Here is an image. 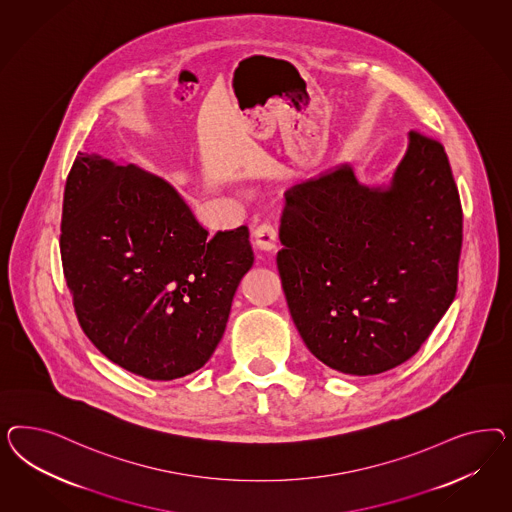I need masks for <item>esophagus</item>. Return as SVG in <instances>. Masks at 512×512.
<instances>
[{"mask_svg":"<svg viewBox=\"0 0 512 512\" xmlns=\"http://www.w3.org/2000/svg\"><path fill=\"white\" fill-rule=\"evenodd\" d=\"M253 246L259 251L274 253L278 249V231L272 225H259L253 231Z\"/></svg>","mask_w":512,"mask_h":512,"instance_id":"1","label":"esophagus"}]
</instances>
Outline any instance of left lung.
<instances>
[{
    "mask_svg": "<svg viewBox=\"0 0 512 512\" xmlns=\"http://www.w3.org/2000/svg\"><path fill=\"white\" fill-rule=\"evenodd\" d=\"M278 270L296 328L328 368L375 375L413 357L458 285L462 204L441 142L409 131L388 186L349 163L289 189Z\"/></svg>",
    "mask_w": 512,
    "mask_h": 512,
    "instance_id": "left-lung-1",
    "label": "left lung"
}]
</instances>
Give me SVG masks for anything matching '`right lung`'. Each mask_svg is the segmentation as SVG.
Listing matches in <instances>:
<instances>
[{
	"mask_svg": "<svg viewBox=\"0 0 512 512\" xmlns=\"http://www.w3.org/2000/svg\"><path fill=\"white\" fill-rule=\"evenodd\" d=\"M60 251L84 334L152 381L210 360L253 266L246 225L208 240L169 182L82 152L65 184Z\"/></svg>",
	"mask_w": 512,
	"mask_h": 512,
	"instance_id": "obj_1",
	"label": "right lung"
}]
</instances>
